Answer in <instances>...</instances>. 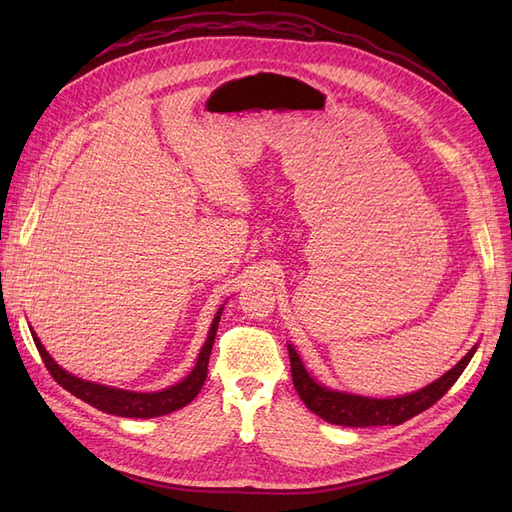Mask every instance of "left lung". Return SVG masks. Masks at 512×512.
<instances>
[{"label": "left lung", "instance_id": "left-lung-1", "mask_svg": "<svg viewBox=\"0 0 512 512\" xmlns=\"http://www.w3.org/2000/svg\"><path fill=\"white\" fill-rule=\"evenodd\" d=\"M474 352H476V346L463 356L451 371H446L442 378L431 382L421 391L404 395V397H393V399H371V397L331 391L327 386H320L305 371L297 350L288 344L292 382L299 397L303 399V404L314 414L324 418L327 423L344 425V427H380V425L406 423L408 418L431 408L448 389H451V386L457 382V378L463 374V369L468 367Z\"/></svg>", "mask_w": 512, "mask_h": 512}]
</instances>
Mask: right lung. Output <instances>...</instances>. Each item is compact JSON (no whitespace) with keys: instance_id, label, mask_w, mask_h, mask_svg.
Returning <instances> with one entry per match:
<instances>
[{"instance_id":"1","label":"right lung","mask_w":512,"mask_h":512,"mask_svg":"<svg viewBox=\"0 0 512 512\" xmlns=\"http://www.w3.org/2000/svg\"><path fill=\"white\" fill-rule=\"evenodd\" d=\"M220 316L222 309L215 314L211 329H209V337L198 354L196 367L190 371L188 378H183L181 382H177L175 386H168L164 391L158 393H132V391H121V389H113V386H102L96 382H87L76 378L72 374H68L66 369H61L49 352L44 350L42 342L36 337V333L32 331L34 344L42 356V361L49 369V374L53 376V380L57 384L64 386L66 391H70L74 397H79L83 401H87L89 406H94L102 412L115 414V416H126V418H153V416H162V414H170L183 406H188L190 401L200 393L203 384L207 380V365H209V354L213 348V339L215 333H218V324H220Z\"/></svg>"}]
</instances>
